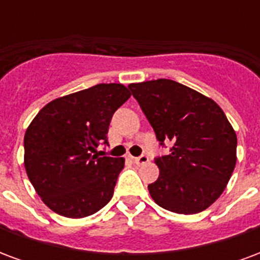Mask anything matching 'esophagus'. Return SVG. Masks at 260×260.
Returning a JSON list of instances; mask_svg holds the SVG:
<instances>
[{"label": "esophagus", "mask_w": 260, "mask_h": 260, "mask_svg": "<svg viewBox=\"0 0 260 260\" xmlns=\"http://www.w3.org/2000/svg\"><path fill=\"white\" fill-rule=\"evenodd\" d=\"M149 161V157H147L146 154H142L139 157H134V163L136 166H142V164H146Z\"/></svg>", "instance_id": "obj_1"}]
</instances>
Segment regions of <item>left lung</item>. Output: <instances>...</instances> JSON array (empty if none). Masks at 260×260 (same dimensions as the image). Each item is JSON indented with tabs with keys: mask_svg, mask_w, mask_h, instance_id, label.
Segmentation results:
<instances>
[{
	"mask_svg": "<svg viewBox=\"0 0 260 260\" xmlns=\"http://www.w3.org/2000/svg\"><path fill=\"white\" fill-rule=\"evenodd\" d=\"M128 89L167 154L149 188L153 201L170 212L195 214L221 195L237 161V135L212 99L170 79L131 83Z\"/></svg>",
	"mask_w": 260,
	"mask_h": 260,
	"instance_id": "left-lung-1",
	"label": "left lung"
}]
</instances>
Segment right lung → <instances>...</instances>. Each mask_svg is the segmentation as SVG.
Returning a JSON list of instances; mask_svg holds the SVG:
<instances>
[{
  "label": "right lung",
  "instance_id": "right-lung-1",
  "mask_svg": "<svg viewBox=\"0 0 260 260\" xmlns=\"http://www.w3.org/2000/svg\"><path fill=\"white\" fill-rule=\"evenodd\" d=\"M129 97L124 85L100 83L55 99L31 121L23 142L25 169L53 212L86 217L113 198L124 158L93 153L108 145L111 118Z\"/></svg>",
  "mask_w": 260,
  "mask_h": 260
}]
</instances>
